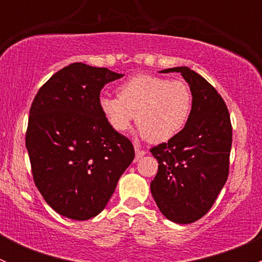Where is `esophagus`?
<instances>
[{"label": "esophagus", "instance_id": "obj_1", "mask_svg": "<svg viewBox=\"0 0 262 262\" xmlns=\"http://www.w3.org/2000/svg\"><path fill=\"white\" fill-rule=\"evenodd\" d=\"M134 149H136V158H137V160H139V158H142L144 155H146V150L141 149V148L136 147Z\"/></svg>", "mask_w": 262, "mask_h": 262}]
</instances>
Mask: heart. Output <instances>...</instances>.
Wrapping results in <instances>:
<instances>
[{"label": "heart", "mask_w": 262, "mask_h": 262, "mask_svg": "<svg viewBox=\"0 0 262 262\" xmlns=\"http://www.w3.org/2000/svg\"><path fill=\"white\" fill-rule=\"evenodd\" d=\"M191 102V91L185 82L142 75L124 82L119 97H100L99 107L114 130H128L136 119L139 137L161 143L182 130Z\"/></svg>", "instance_id": "1"}]
</instances>
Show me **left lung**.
I'll return each mask as SVG.
<instances>
[{
	"label": "left lung",
	"mask_w": 262,
	"mask_h": 262,
	"mask_svg": "<svg viewBox=\"0 0 262 262\" xmlns=\"http://www.w3.org/2000/svg\"><path fill=\"white\" fill-rule=\"evenodd\" d=\"M160 72H180L189 83L192 102L180 133L150 149L158 161L150 192L168 221L189 224L209 212L228 178L231 118L216 90L189 67Z\"/></svg>",
	"instance_id": "8db88e82"
}]
</instances>
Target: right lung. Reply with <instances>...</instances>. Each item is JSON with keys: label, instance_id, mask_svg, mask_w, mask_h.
I'll return each instance as SVG.
<instances>
[{"label": "right lung", "instance_id": "obj_1", "mask_svg": "<svg viewBox=\"0 0 262 262\" xmlns=\"http://www.w3.org/2000/svg\"><path fill=\"white\" fill-rule=\"evenodd\" d=\"M123 76L72 63L54 73L31 104L25 142L34 182L66 218L86 221L101 213L134 160L133 144L99 107L102 87Z\"/></svg>", "mask_w": 262, "mask_h": 262}]
</instances>
